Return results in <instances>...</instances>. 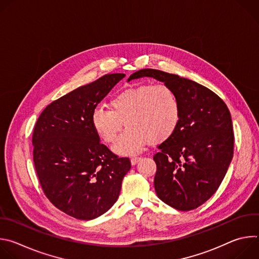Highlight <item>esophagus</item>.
<instances>
[{
	"instance_id": "obj_1",
	"label": "esophagus",
	"mask_w": 259,
	"mask_h": 259,
	"mask_svg": "<svg viewBox=\"0 0 259 259\" xmlns=\"http://www.w3.org/2000/svg\"><path fill=\"white\" fill-rule=\"evenodd\" d=\"M140 157H133V158H131V164L132 165H135V164H137L139 161H140Z\"/></svg>"
}]
</instances>
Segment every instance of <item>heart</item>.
Returning <instances> with one entry per match:
<instances>
[{"mask_svg": "<svg viewBox=\"0 0 259 259\" xmlns=\"http://www.w3.org/2000/svg\"><path fill=\"white\" fill-rule=\"evenodd\" d=\"M109 106L112 110L100 106L93 110L91 125L101 140L112 143L125 122L128 128L113 146L120 156L138 154L149 140L157 143L168 139L179 125L178 97L163 83L126 89L110 99Z\"/></svg>", "mask_w": 259, "mask_h": 259, "instance_id": "heart-1", "label": "heart"}]
</instances>
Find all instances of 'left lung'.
Instances as JSON below:
<instances>
[{
  "mask_svg": "<svg viewBox=\"0 0 259 259\" xmlns=\"http://www.w3.org/2000/svg\"><path fill=\"white\" fill-rule=\"evenodd\" d=\"M144 77L170 86L180 104L177 129L154 156L157 196L177 210H193L217 191L232 162L231 113L213 91L178 75L144 68L132 73L128 82Z\"/></svg>",
  "mask_w": 259,
  "mask_h": 259,
  "instance_id": "left-lung-1",
  "label": "left lung"
}]
</instances>
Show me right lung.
<instances>
[{
  "mask_svg": "<svg viewBox=\"0 0 259 259\" xmlns=\"http://www.w3.org/2000/svg\"><path fill=\"white\" fill-rule=\"evenodd\" d=\"M107 73L51 102L33 129V163L50 202L78 219L91 220L117 202L131 168L99 142L91 125L97 104L123 78Z\"/></svg>",
  "mask_w": 259,
  "mask_h": 259,
  "instance_id": "obj_1",
  "label": "right lung"
}]
</instances>
